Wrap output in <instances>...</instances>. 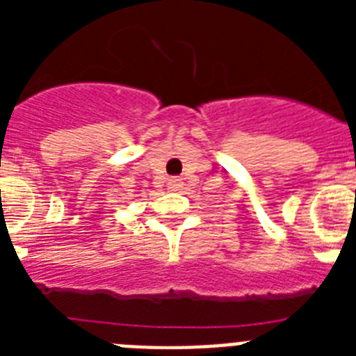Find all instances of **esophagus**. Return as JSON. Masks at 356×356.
Wrapping results in <instances>:
<instances>
[{
	"mask_svg": "<svg viewBox=\"0 0 356 356\" xmlns=\"http://www.w3.org/2000/svg\"><path fill=\"white\" fill-rule=\"evenodd\" d=\"M181 185H184V181H181L180 176H171V178H168V187L171 191H180Z\"/></svg>",
	"mask_w": 356,
	"mask_h": 356,
	"instance_id": "1",
	"label": "esophagus"
}]
</instances>
